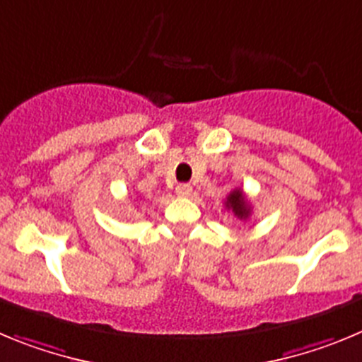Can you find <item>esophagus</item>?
Here are the masks:
<instances>
[{
  "mask_svg": "<svg viewBox=\"0 0 362 362\" xmlns=\"http://www.w3.org/2000/svg\"><path fill=\"white\" fill-rule=\"evenodd\" d=\"M191 193H193V187L189 184H178L177 185V194L180 198H189L191 197Z\"/></svg>",
  "mask_w": 362,
  "mask_h": 362,
  "instance_id": "34e87169",
  "label": "esophagus"
}]
</instances>
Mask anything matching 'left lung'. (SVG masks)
<instances>
[{
  "label": "left lung",
  "instance_id": "1",
  "mask_svg": "<svg viewBox=\"0 0 362 362\" xmlns=\"http://www.w3.org/2000/svg\"><path fill=\"white\" fill-rule=\"evenodd\" d=\"M226 207L233 211L234 216H238L240 220H247V218L250 216V204L247 202L242 189H234V191H230L229 197H227Z\"/></svg>",
  "mask_w": 362,
  "mask_h": 362
}]
</instances>
